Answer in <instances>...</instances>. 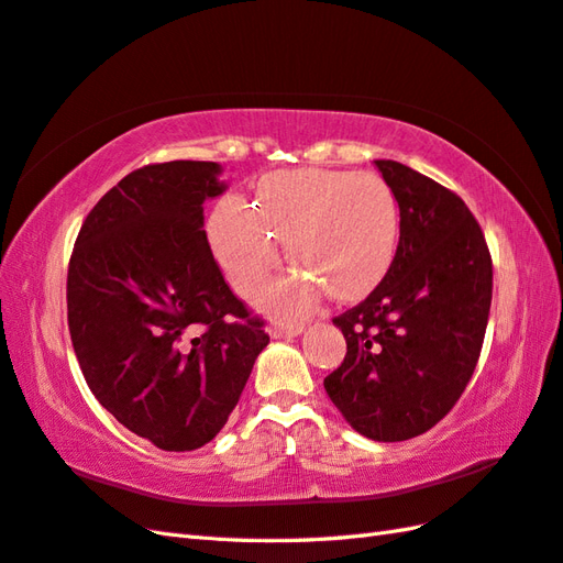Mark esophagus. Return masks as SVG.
Segmentation results:
<instances>
[{
    "label": "esophagus",
    "instance_id": "1",
    "mask_svg": "<svg viewBox=\"0 0 563 563\" xmlns=\"http://www.w3.org/2000/svg\"><path fill=\"white\" fill-rule=\"evenodd\" d=\"M305 331V323H283V321H273L268 325V335L271 338H295Z\"/></svg>",
    "mask_w": 563,
    "mask_h": 563
}]
</instances>
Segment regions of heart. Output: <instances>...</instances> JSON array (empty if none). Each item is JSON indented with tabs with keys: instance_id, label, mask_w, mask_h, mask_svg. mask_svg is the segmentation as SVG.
Wrapping results in <instances>:
<instances>
[{
	"instance_id": "obj_1",
	"label": "heart",
	"mask_w": 563,
	"mask_h": 563,
	"mask_svg": "<svg viewBox=\"0 0 563 563\" xmlns=\"http://www.w3.org/2000/svg\"><path fill=\"white\" fill-rule=\"evenodd\" d=\"M400 208L374 173L299 167L258 179L254 203L225 196L208 220V240L222 276L254 295L280 264V246L312 273H295L264 297L273 313L307 311L321 283L338 299L369 290L394 261Z\"/></svg>"
}]
</instances>
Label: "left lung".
Listing matches in <instances>:
<instances>
[{
  "instance_id": "left-lung-1",
  "label": "left lung",
  "mask_w": 563,
  "mask_h": 563,
  "mask_svg": "<svg viewBox=\"0 0 563 563\" xmlns=\"http://www.w3.org/2000/svg\"><path fill=\"white\" fill-rule=\"evenodd\" d=\"M376 167L398 199V250L369 297L333 319L347 355L323 388L362 437L405 441L443 420L475 372L492 256L459 194L396 161Z\"/></svg>"
}]
</instances>
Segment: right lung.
Masks as SVG:
<instances>
[{"instance_id": "obj_1", "label": "right lung", "mask_w": 563, "mask_h": 563, "mask_svg": "<svg viewBox=\"0 0 563 563\" xmlns=\"http://www.w3.org/2000/svg\"><path fill=\"white\" fill-rule=\"evenodd\" d=\"M220 173L203 161L134 169L88 213L69 261V333L86 384L163 451L211 441L268 345L206 240L203 201L225 191Z\"/></svg>"}]
</instances>
